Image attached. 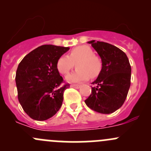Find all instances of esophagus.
Instances as JSON below:
<instances>
[{
    "label": "esophagus",
    "instance_id": "esophagus-1",
    "mask_svg": "<svg viewBox=\"0 0 151 151\" xmlns=\"http://www.w3.org/2000/svg\"><path fill=\"white\" fill-rule=\"evenodd\" d=\"M71 87H72V88H76V89H78V88H80V85H77V84L71 85Z\"/></svg>",
    "mask_w": 151,
    "mask_h": 151
}]
</instances>
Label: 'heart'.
Here are the masks:
<instances>
[{
	"mask_svg": "<svg viewBox=\"0 0 151 151\" xmlns=\"http://www.w3.org/2000/svg\"><path fill=\"white\" fill-rule=\"evenodd\" d=\"M77 68L72 74L67 76V81L77 83L94 79L98 77L102 69V62L99 57L94 54L90 47L86 45L76 47L71 50L69 56L62 55L57 61V68L62 74H68L72 68Z\"/></svg>",
	"mask_w": 151,
	"mask_h": 151,
	"instance_id": "obj_1",
	"label": "heart"
}]
</instances>
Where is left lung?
I'll use <instances>...</instances> for the list:
<instances>
[{"mask_svg": "<svg viewBox=\"0 0 151 151\" xmlns=\"http://www.w3.org/2000/svg\"><path fill=\"white\" fill-rule=\"evenodd\" d=\"M99 55L102 69L92 84L91 96L85 101L89 108L102 114H110L121 107L131 85V68L126 53L103 42H88Z\"/></svg>", "mask_w": 151, "mask_h": 151, "instance_id": "left-lung-1", "label": "left lung"}]
</instances>
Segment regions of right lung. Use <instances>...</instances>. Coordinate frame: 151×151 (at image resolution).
I'll return each mask as SVG.
<instances>
[{
  "label": "right lung",
  "instance_id": "add662e5",
  "mask_svg": "<svg viewBox=\"0 0 151 151\" xmlns=\"http://www.w3.org/2000/svg\"><path fill=\"white\" fill-rule=\"evenodd\" d=\"M69 47L45 45L37 47L21 60L16 72L18 100L25 113L36 121H46L60 109L63 93L69 84L63 79L57 61Z\"/></svg>",
  "mask_w": 151,
  "mask_h": 151
}]
</instances>
